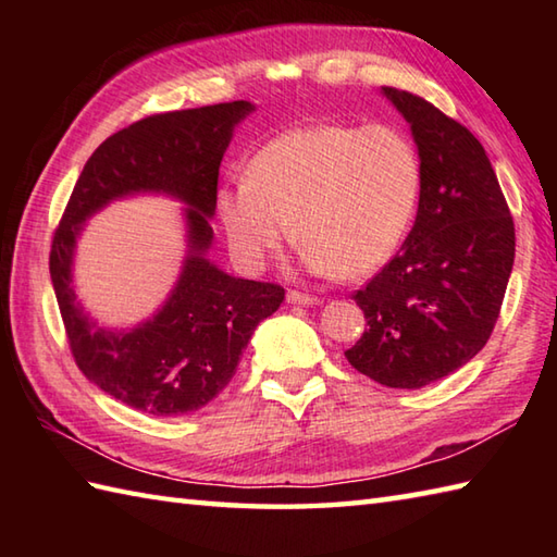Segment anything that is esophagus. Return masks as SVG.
<instances>
[{
  "label": "esophagus",
  "instance_id": "34e87169",
  "mask_svg": "<svg viewBox=\"0 0 557 557\" xmlns=\"http://www.w3.org/2000/svg\"><path fill=\"white\" fill-rule=\"evenodd\" d=\"M287 301L289 304H299V306L321 304V299H318V297H311V294H304V292H297V289H289L287 292Z\"/></svg>",
  "mask_w": 557,
  "mask_h": 557
}]
</instances>
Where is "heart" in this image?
I'll return each mask as SVG.
<instances>
[{"mask_svg":"<svg viewBox=\"0 0 557 557\" xmlns=\"http://www.w3.org/2000/svg\"><path fill=\"white\" fill-rule=\"evenodd\" d=\"M419 194V152L397 128L311 124L260 148L246 182L222 186L215 206L246 270L263 268L294 232L311 270L357 280L397 251Z\"/></svg>","mask_w":557,"mask_h":557,"instance_id":"obj_1","label":"heart"}]
</instances>
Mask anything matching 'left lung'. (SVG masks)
<instances>
[{"label":"left lung","instance_id":"1","mask_svg":"<svg viewBox=\"0 0 557 557\" xmlns=\"http://www.w3.org/2000/svg\"><path fill=\"white\" fill-rule=\"evenodd\" d=\"M383 92L417 140L419 210L399 253L351 294L366 330L345 357L385 387L419 389L486 347L515 263V222L467 126L413 92Z\"/></svg>","mask_w":557,"mask_h":557}]
</instances>
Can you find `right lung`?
Listing matches in <instances>:
<instances>
[{
    "instance_id": "1",
    "label": "right lung",
    "mask_w": 557,
    "mask_h": 557,
    "mask_svg": "<svg viewBox=\"0 0 557 557\" xmlns=\"http://www.w3.org/2000/svg\"><path fill=\"white\" fill-rule=\"evenodd\" d=\"M253 110L234 100L146 116L92 152L52 236L50 277L69 349L102 393L152 417H180L232 381L260 321L280 309L275 282L232 277L203 256L212 242L218 176L234 126ZM156 190L189 206V256L163 309L128 334L98 329L70 287L75 236L92 211L128 193Z\"/></svg>"
}]
</instances>
